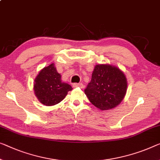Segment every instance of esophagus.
Returning a JSON list of instances; mask_svg holds the SVG:
<instances>
[{
  "mask_svg": "<svg viewBox=\"0 0 160 160\" xmlns=\"http://www.w3.org/2000/svg\"><path fill=\"white\" fill-rule=\"evenodd\" d=\"M73 87L75 88H84V85H83L82 83H74V84L72 85Z\"/></svg>",
  "mask_w": 160,
  "mask_h": 160,
  "instance_id": "obj_1",
  "label": "esophagus"
}]
</instances>
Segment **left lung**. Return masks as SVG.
<instances>
[{
  "mask_svg": "<svg viewBox=\"0 0 160 160\" xmlns=\"http://www.w3.org/2000/svg\"><path fill=\"white\" fill-rule=\"evenodd\" d=\"M126 88V78L118 68L110 65H97L85 93L90 103L98 108L108 110L122 101Z\"/></svg>",
  "mask_w": 160,
  "mask_h": 160,
  "instance_id": "obj_1",
  "label": "left lung"
}]
</instances>
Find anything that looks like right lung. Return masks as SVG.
<instances>
[{
    "instance_id": "1",
    "label": "right lung",
    "mask_w": 160,
    "mask_h": 160,
    "mask_svg": "<svg viewBox=\"0 0 160 160\" xmlns=\"http://www.w3.org/2000/svg\"><path fill=\"white\" fill-rule=\"evenodd\" d=\"M34 89L39 101L50 106L62 101L72 88L68 83L62 82L61 75L52 63L40 71L34 80Z\"/></svg>"
}]
</instances>
